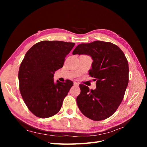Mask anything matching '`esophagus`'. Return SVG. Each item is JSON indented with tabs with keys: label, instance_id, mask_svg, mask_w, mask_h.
Instances as JSON below:
<instances>
[{
	"label": "esophagus",
	"instance_id": "obj_1",
	"mask_svg": "<svg viewBox=\"0 0 147 147\" xmlns=\"http://www.w3.org/2000/svg\"><path fill=\"white\" fill-rule=\"evenodd\" d=\"M74 84L75 86H78L79 85V83H77V82H75L74 83Z\"/></svg>",
	"mask_w": 147,
	"mask_h": 147
}]
</instances>
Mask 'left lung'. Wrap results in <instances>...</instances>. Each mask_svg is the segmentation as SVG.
Segmentation results:
<instances>
[{
	"mask_svg": "<svg viewBox=\"0 0 147 147\" xmlns=\"http://www.w3.org/2000/svg\"><path fill=\"white\" fill-rule=\"evenodd\" d=\"M72 54L92 57L89 75L96 81L94 90L80 84L81 92L77 97L80 110L94 121L108 118L121 103L128 84L129 66L125 55L115 44L99 40L80 44Z\"/></svg>",
	"mask_w": 147,
	"mask_h": 147,
	"instance_id": "obj_1",
	"label": "left lung"
}]
</instances>
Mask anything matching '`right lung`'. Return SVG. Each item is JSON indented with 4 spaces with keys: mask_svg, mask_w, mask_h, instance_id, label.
Masks as SVG:
<instances>
[{
    "mask_svg": "<svg viewBox=\"0 0 147 147\" xmlns=\"http://www.w3.org/2000/svg\"><path fill=\"white\" fill-rule=\"evenodd\" d=\"M74 45L44 40L35 44L25 55L18 72L20 91L26 106L36 117L49 118L60 110L74 83L69 80L55 83L53 77Z\"/></svg>",
    "mask_w": 147,
    "mask_h": 147,
    "instance_id": "1",
    "label": "right lung"
}]
</instances>
